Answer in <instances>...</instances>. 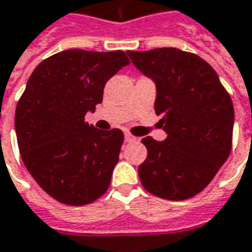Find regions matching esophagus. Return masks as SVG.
Segmentation results:
<instances>
[{
  "label": "esophagus",
  "instance_id": "34e87169",
  "mask_svg": "<svg viewBox=\"0 0 252 252\" xmlns=\"http://www.w3.org/2000/svg\"><path fill=\"white\" fill-rule=\"evenodd\" d=\"M135 140H136V138H135L133 135H131V133H128V132H126V143H131V142H135Z\"/></svg>",
  "mask_w": 252,
  "mask_h": 252
}]
</instances>
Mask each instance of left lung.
I'll return each instance as SVG.
<instances>
[{"label":"left lung","instance_id":"left-lung-1","mask_svg":"<svg viewBox=\"0 0 252 252\" xmlns=\"http://www.w3.org/2000/svg\"><path fill=\"white\" fill-rule=\"evenodd\" d=\"M132 64L154 80L163 142L142 139L147 158L142 186L168 200L192 198L207 187L232 149L235 110L216 71L193 53L176 47L128 50Z\"/></svg>","mask_w":252,"mask_h":252}]
</instances>
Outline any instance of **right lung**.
Masks as SVG:
<instances>
[{
	"label": "right lung",
	"instance_id": "1",
	"mask_svg": "<svg viewBox=\"0 0 252 252\" xmlns=\"http://www.w3.org/2000/svg\"><path fill=\"white\" fill-rule=\"evenodd\" d=\"M129 60L123 50L71 49L43 60L17 102L15 128L27 170L52 198L89 205L108 191L124 133L84 121L103 87Z\"/></svg>",
	"mask_w": 252,
	"mask_h": 252
}]
</instances>
